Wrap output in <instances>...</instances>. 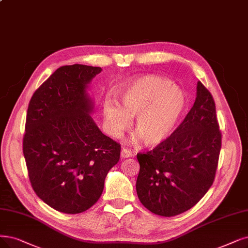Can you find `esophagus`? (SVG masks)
Segmentation results:
<instances>
[{
    "label": "esophagus",
    "mask_w": 248,
    "mask_h": 248,
    "mask_svg": "<svg viewBox=\"0 0 248 248\" xmlns=\"http://www.w3.org/2000/svg\"><path fill=\"white\" fill-rule=\"evenodd\" d=\"M132 156V153L130 151L126 150V148H122L121 151V157L122 158H127V157H130Z\"/></svg>",
    "instance_id": "1"
}]
</instances>
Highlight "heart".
I'll return each mask as SVG.
<instances>
[{
	"label": "heart",
	"instance_id": "b5f03b06",
	"mask_svg": "<svg viewBox=\"0 0 248 248\" xmlns=\"http://www.w3.org/2000/svg\"><path fill=\"white\" fill-rule=\"evenodd\" d=\"M185 108V95L169 79L145 75L128 83L120 93V105L112 98L103 103L107 132L120 137L135 117L133 141L142 140L146 146L164 142L173 133Z\"/></svg>",
	"mask_w": 248,
	"mask_h": 248
}]
</instances>
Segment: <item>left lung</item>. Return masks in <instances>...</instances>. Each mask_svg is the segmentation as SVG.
Segmentation results:
<instances>
[{"label": "left lung", "instance_id": "1", "mask_svg": "<svg viewBox=\"0 0 248 248\" xmlns=\"http://www.w3.org/2000/svg\"><path fill=\"white\" fill-rule=\"evenodd\" d=\"M221 140L214 98L199 81L193 107L173 134L153 151L137 154L140 202L163 217L191 209L214 182Z\"/></svg>", "mask_w": 248, "mask_h": 248}]
</instances>
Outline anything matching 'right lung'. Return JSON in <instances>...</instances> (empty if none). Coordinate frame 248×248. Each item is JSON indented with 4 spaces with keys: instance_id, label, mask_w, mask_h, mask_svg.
<instances>
[{
    "instance_id": "obj_1",
    "label": "right lung",
    "mask_w": 248,
    "mask_h": 248,
    "mask_svg": "<svg viewBox=\"0 0 248 248\" xmlns=\"http://www.w3.org/2000/svg\"><path fill=\"white\" fill-rule=\"evenodd\" d=\"M101 67L62 66L33 93L28 105L23 154L36 195L56 211L79 214L100 199L121 146L91 116L88 93Z\"/></svg>"
}]
</instances>
